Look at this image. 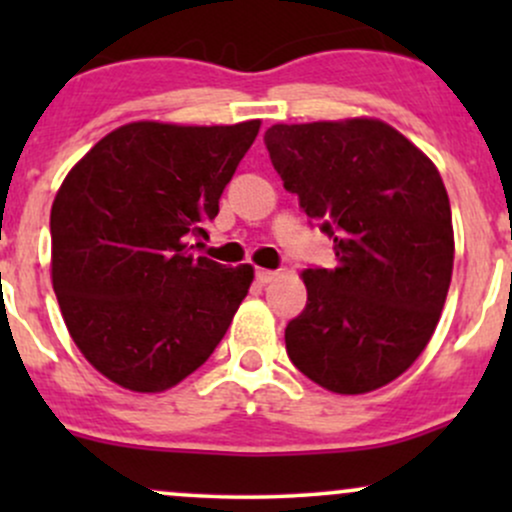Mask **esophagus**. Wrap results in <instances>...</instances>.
Returning a JSON list of instances; mask_svg holds the SVG:
<instances>
[{"label":"esophagus","mask_w":512,"mask_h":512,"mask_svg":"<svg viewBox=\"0 0 512 512\" xmlns=\"http://www.w3.org/2000/svg\"><path fill=\"white\" fill-rule=\"evenodd\" d=\"M255 276H257V281H260V284H272L276 276H279V272H274V269H262L260 267L255 272Z\"/></svg>","instance_id":"1"}]
</instances>
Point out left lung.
Segmentation results:
<instances>
[{
	"label": "left lung",
	"mask_w": 512,
	"mask_h": 512,
	"mask_svg": "<svg viewBox=\"0 0 512 512\" xmlns=\"http://www.w3.org/2000/svg\"><path fill=\"white\" fill-rule=\"evenodd\" d=\"M264 144L310 219L334 238V269L301 274L308 303L286 327L293 366L337 395L407 370L440 320L455 260L438 168L383 120L272 125Z\"/></svg>",
	"instance_id": "obj_1"
}]
</instances>
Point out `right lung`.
Segmentation results:
<instances>
[{
  "label": "right lung",
  "mask_w": 512,
  "mask_h": 512,
  "mask_svg": "<svg viewBox=\"0 0 512 512\" xmlns=\"http://www.w3.org/2000/svg\"><path fill=\"white\" fill-rule=\"evenodd\" d=\"M260 120H139L93 146L50 211L52 289L74 344L132 392L170 390L216 349L255 279L190 252Z\"/></svg>",
  "instance_id": "obj_1"
}]
</instances>
